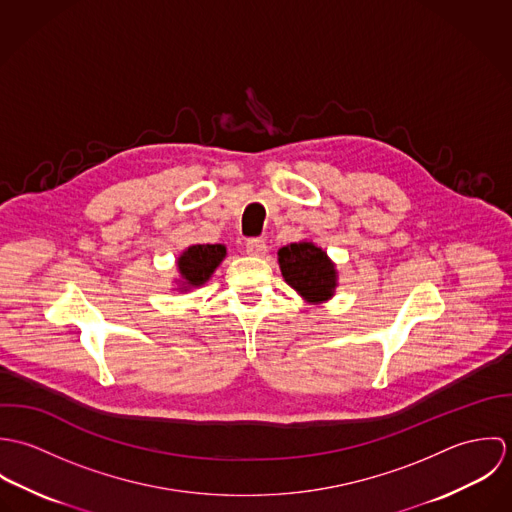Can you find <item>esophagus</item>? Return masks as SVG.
<instances>
[{
	"label": "esophagus",
	"mask_w": 512,
	"mask_h": 512,
	"mask_svg": "<svg viewBox=\"0 0 512 512\" xmlns=\"http://www.w3.org/2000/svg\"><path fill=\"white\" fill-rule=\"evenodd\" d=\"M244 248H246V254H250V256H264L266 254V242L262 238H248Z\"/></svg>",
	"instance_id": "1"
}]
</instances>
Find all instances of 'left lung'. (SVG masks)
<instances>
[{
  "instance_id": "1",
  "label": "left lung",
  "mask_w": 512,
  "mask_h": 512,
  "mask_svg": "<svg viewBox=\"0 0 512 512\" xmlns=\"http://www.w3.org/2000/svg\"><path fill=\"white\" fill-rule=\"evenodd\" d=\"M278 256L282 276L305 299L323 301L333 295L337 280L335 268L321 248L309 242L288 244L280 248Z\"/></svg>"
}]
</instances>
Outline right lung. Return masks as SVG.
Returning <instances> with one entry per match:
<instances>
[{"label":"right lung","mask_w":512,"mask_h":512,"mask_svg":"<svg viewBox=\"0 0 512 512\" xmlns=\"http://www.w3.org/2000/svg\"><path fill=\"white\" fill-rule=\"evenodd\" d=\"M224 256H226V248L222 244H195L187 248L177 260L183 286L185 288L203 286L211 278V274L217 270Z\"/></svg>","instance_id":"1"}]
</instances>
